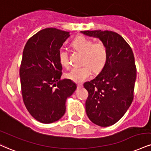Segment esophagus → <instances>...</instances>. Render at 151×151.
<instances>
[{"mask_svg": "<svg viewBox=\"0 0 151 151\" xmlns=\"http://www.w3.org/2000/svg\"><path fill=\"white\" fill-rule=\"evenodd\" d=\"M81 87H83L82 83H78V84H77V88H81Z\"/></svg>", "mask_w": 151, "mask_h": 151, "instance_id": "esophagus-1", "label": "esophagus"}]
</instances>
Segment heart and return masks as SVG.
<instances>
[{
    "instance_id": "heart-1",
    "label": "heart",
    "mask_w": 151,
    "mask_h": 151,
    "mask_svg": "<svg viewBox=\"0 0 151 151\" xmlns=\"http://www.w3.org/2000/svg\"><path fill=\"white\" fill-rule=\"evenodd\" d=\"M71 46L77 52L83 54L80 68L72 69L66 74V77L76 83H82L91 74L99 73L103 70L108 59V50L103 43H94L93 40L83 36H79L71 43ZM60 63L65 68L70 67L68 54L65 50L58 52Z\"/></svg>"
}]
</instances>
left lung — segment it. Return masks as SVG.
Here are the masks:
<instances>
[{"label": "left lung", "mask_w": 151, "mask_h": 151, "mask_svg": "<svg viewBox=\"0 0 151 151\" xmlns=\"http://www.w3.org/2000/svg\"><path fill=\"white\" fill-rule=\"evenodd\" d=\"M98 38L108 50L105 65L95 79L83 83L88 92L86 112L101 127L115 124L126 113L134 99L137 68L133 51L119 34L111 31H84Z\"/></svg>", "instance_id": "1"}]
</instances>
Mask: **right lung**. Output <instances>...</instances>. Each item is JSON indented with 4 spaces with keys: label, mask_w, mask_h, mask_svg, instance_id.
Masks as SVG:
<instances>
[{
    "label": "right lung",
    "mask_w": 151,
    "mask_h": 151,
    "mask_svg": "<svg viewBox=\"0 0 151 151\" xmlns=\"http://www.w3.org/2000/svg\"><path fill=\"white\" fill-rule=\"evenodd\" d=\"M69 34L44 29L32 36L24 48L19 69L23 101L31 115L44 124L64 115L66 100L77 88L70 79H60L63 68L58 52Z\"/></svg>",
    "instance_id": "add662e5"
}]
</instances>
